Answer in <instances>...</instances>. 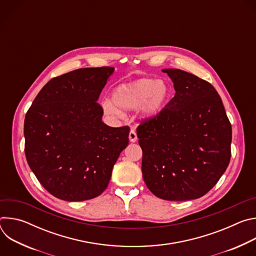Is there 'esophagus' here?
I'll use <instances>...</instances> for the list:
<instances>
[{"label": "esophagus", "instance_id": "esophagus-1", "mask_svg": "<svg viewBox=\"0 0 256 256\" xmlns=\"http://www.w3.org/2000/svg\"><path fill=\"white\" fill-rule=\"evenodd\" d=\"M128 138H130V140L132 142H136V140H138V136H136V130H130V134H128Z\"/></svg>", "mask_w": 256, "mask_h": 256}]
</instances>
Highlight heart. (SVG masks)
Segmentation results:
<instances>
[{"instance_id": "1", "label": "heart", "mask_w": 256, "mask_h": 256, "mask_svg": "<svg viewBox=\"0 0 256 256\" xmlns=\"http://www.w3.org/2000/svg\"><path fill=\"white\" fill-rule=\"evenodd\" d=\"M171 95L169 84L164 80L144 78L122 84L112 93V101L105 100L102 103L104 114L112 118L124 116L122 110H134L142 105V114L146 118L158 116Z\"/></svg>"}]
</instances>
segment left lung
I'll return each mask as SVG.
<instances>
[{"instance_id": "left-lung-1", "label": "left lung", "mask_w": 256, "mask_h": 256, "mask_svg": "<svg viewBox=\"0 0 256 256\" xmlns=\"http://www.w3.org/2000/svg\"><path fill=\"white\" fill-rule=\"evenodd\" d=\"M175 95L136 128L147 188L166 200H190L210 192L231 158L232 128L220 95L206 81L164 68Z\"/></svg>"}]
</instances>
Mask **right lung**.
Returning <instances> with one entry per match:
<instances>
[{"instance_id": "obj_1", "label": "right lung", "mask_w": 256, "mask_h": 256, "mask_svg": "<svg viewBox=\"0 0 256 256\" xmlns=\"http://www.w3.org/2000/svg\"><path fill=\"white\" fill-rule=\"evenodd\" d=\"M114 68H84L48 82L25 116V156L54 196L81 202L100 196L128 144V126L102 122L97 102Z\"/></svg>"}]
</instances>
